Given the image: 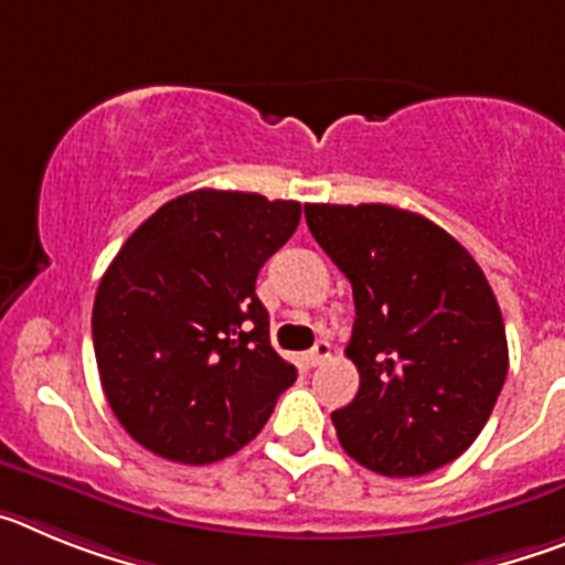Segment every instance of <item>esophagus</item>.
Instances as JSON below:
<instances>
[{
    "instance_id": "esophagus-1",
    "label": "esophagus",
    "mask_w": 565,
    "mask_h": 565,
    "mask_svg": "<svg viewBox=\"0 0 565 565\" xmlns=\"http://www.w3.org/2000/svg\"><path fill=\"white\" fill-rule=\"evenodd\" d=\"M328 356H331V342H326V339H319V342L313 344L311 351L306 353V364H308V367H319V364L326 362Z\"/></svg>"
}]
</instances>
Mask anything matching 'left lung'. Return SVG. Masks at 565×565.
<instances>
[{
	"instance_id": "obj_1",
	"label": "left lung",
	"mask_w": 565,
	"mask_h": 565,
	"mask_svg": "<svg viewBox=\"0 0 565 565\" xmlns=\"http://www.w3.org/2000/svg\"><path fill=\"white\" fill-rule=\"evenodd\" d=\"M313 239L351 279L359 393L331 413L339 444L391 478L456 461L509 371L498 299L456 237L387 203H306Z\"/></svg>"
}]
</instances>
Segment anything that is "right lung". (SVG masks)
Here are the masks:
<instances>
[{
	"label": "right lung",
	"instance_id": "add662e5",
	"mask_svg": "<svg viewBox=\"0 0 565 565\" xmlns=\"http://www.w3.org/2000/svg\"><path fill=\"white\" fill-rule=\"evenodd\" d=\"M299 214L297 201L198 189L163 203L115 254L96 291L93 344L115 418L149 452L221 461L297 382L254 286Z\"/></svg>",
	"mask_w": 565,
	"mask_h": 565
}]
</instances>
